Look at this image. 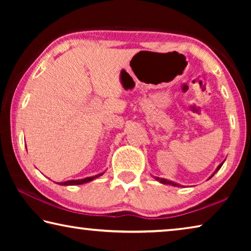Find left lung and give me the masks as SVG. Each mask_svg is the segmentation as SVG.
<instances>
[{
	"label": "left lung",
	"mask_w": 251,
	"mask_h": 251,
	"mask_svg": "<svg viewBox=\"0 0 251 251\" xmlns=\"http://www.w3.org/2000/svg\"><path fill=\"white\" fill-rule=\"evenodd\" d=\"M161 182H166V181H163V180H161ZM171 184H173L174 186H176V184H174V182H171Z\"/></svg>",
	"instance_id": "1"
}]
</instances>
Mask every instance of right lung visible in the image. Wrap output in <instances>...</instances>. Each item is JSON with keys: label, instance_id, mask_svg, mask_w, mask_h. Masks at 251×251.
Instances as JSON below:
<instances>
[{"label": "right lung", "instance_id": "1", "mask_svg": "<svg viewBox=\"0 0 251 251\" xmlns=\"http://www.w3.org/2000/svg\"><path fill=\"white\" fill-rule=\"evenodd\" d=\"M97 177V176H96ZM93 178H85V179H78V180H70V181H65L63 182L64 185H82V184H86V182L91 181ZM61 184V185H63Z\"/></svg>", "mask_w": 251, "mask_h": 251}]
</instances>
